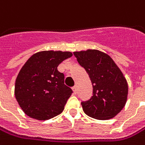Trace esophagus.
<instances>
[{"label":"esophagus","mask_w":145,"mask_h":145,"mask_svg":"<svg viewBox=\"0 0 145 145\" xmlns=\"http://www.w3.org/2000/svg\"><path fill=\"white\" fill-rule=\"evenodd\" d=\"M72 89V91H73V94H74V95H76V86H73Z\"/></svg>","instance_id":"esophagus-1"}]
</instances>
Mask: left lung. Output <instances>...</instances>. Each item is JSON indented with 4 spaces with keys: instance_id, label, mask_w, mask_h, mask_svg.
Wrapping results in <instances>:
<instances>
[{
    "instance_id": "obj_1",
    "label": "left lung",
    "mask_w": 145,
    "mask_h": 145,
    "mask_svg": "<svg viewBox=\"0 0 145 145\" xmlns=\"http://www.w3.org/2000/svg\"><path fill=\"white\" fill-rule=\"evenodd\" d=\"M73 54L93 86V95L82 102L84 112L98 120L114 118L124 108L128 95V85L121 71L109 55L97 50Z\"/></svg>"
}]
</instances>
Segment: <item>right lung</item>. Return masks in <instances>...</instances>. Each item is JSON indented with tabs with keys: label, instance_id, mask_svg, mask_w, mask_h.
Instances as JSON below:
<instances>
[{
	"label": "right lung",
	"instance_id": "1",
	"mask_svg": "<svg viewBox=\"0 0 145 145\" xmlns=\"http://www.w3.org/2000/svg\"><path fill=\"white\" fill-rule=\"evenodd\" d=\"M72 56L69 51H40L32 55L18 72L14 95L28 117L48 120L60 114L72 91L64 85L59 64Z\"/></svg>",
	"mask_w": 145,
	"mask_h": 145
}]
</instances>
